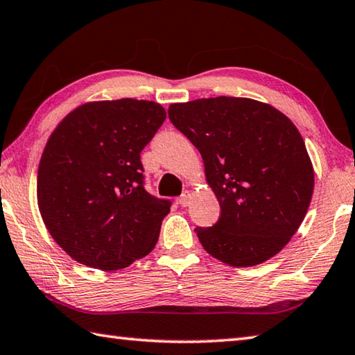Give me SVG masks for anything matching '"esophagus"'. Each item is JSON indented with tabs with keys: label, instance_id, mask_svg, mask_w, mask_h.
I'll return each instance as SVG.
<instances>
[{
	"label": "esophagus",
	"instance_id": "obj_1",
	"mask_svg": "<svg viewBox=\"0 0 355 355\" xmlns=\"http://www.w3.org/2000/svg\"><path fill=\"white\" fill-rule=\"evenodd\" d=\"M191 191L190 190H185L182 195H180V198H179V204L182 205V207H189L190 205V200H191Z\"/></svg>",
	"mask_w": 355,
	"mask_h": 355
}]
</instances>
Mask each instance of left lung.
I'll return each instance as SVG.
<instances>
[{
  "label": "left lung",
  "mask_w": 355,
  "mask_h": 355,
  "mask_svg": "<svg viewBox=\"0 0 355 355\" xmlns=\"http://www.w3.org/2000/svg\"><path fill=\"white\" fill-rule=\"evenodd\" d=\"M168 117L199 150L220 207L215 225L195 230L207 253L250 267L282 252L313 193L312 160L292 120L269 103L225 96L171 103Z\"/></svg>",
  "instance_id": "8db88e82"
}]
</instances>
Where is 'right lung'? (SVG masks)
<instances>
[{
    "instance_id": "1",
    "label": "right lung",
    "mask_w": 355,
    "mask_h": 355,
    "mask_svg": "<svg viewBox=\"0 0 355 355\" xmlns=\"http://www.w3.org/2000/svg\"><path fill=\"white\" fill-rule=\"evenodd\" d=\"M165 117L150 100H96L52 131L38 165V210L77 263L120 270L155 249L170 202L145 190L140 151Z\"/></svg>"
}]
</instances>
